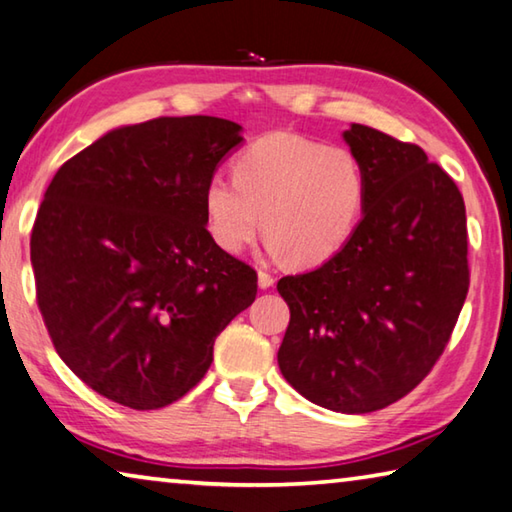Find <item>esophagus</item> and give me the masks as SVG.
I'll return each mask as SVG.
<instances>
[{"label": "esophagus", "mask_w": 512, "mask_h": 512, "mask_svg": "<svg viewBox=\"0 0 512 512\" xmlns=\"http://www.w3.org/2000/svg\"><path fill=\"white\" fill-rule=\"evenodd\" d=\"M272 285H274L272 274H267V272H263V270H258V288H261V290H270Z\"/></svg>", "instance_id": "34e87169"}]
</instances>
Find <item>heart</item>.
<instances>
[{"instance_id":"b5f03b06","label":"heart","mask_w":512,"mask_h":512,"mask_svg":"<svg viewBox=\"0 0 512 512\" xmlns=\"http://www.w3.org/2000/svg\"><path fill=\"white\" fill-rule=\"evenodd\" d=\"M366 202L360 159L346 146L301 134L261 137L233 161V179L215 173L204 186L206 229L238 254L263 227L272 254L317 265L351 240Z\"/></svg>"}]
</instances>
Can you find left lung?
<instances>
[{
    "label": "left lung",
    "mask_w": 512,
    "mask_h": 512,
    "mask_svg": "<svg viewBox=\"0 0 512 512\" xmlns=\"http://www.w3.org/2000/svg\"><path fill=\"white\" fill-rule=\"evenodd\" d=\"M366 177L362 220L317 270L276 285L290 308L283 378L303 398L369 414L423 382L470 285L463 195L423 148L351 123Z\"/></svg>",
    "instance_id": "1"
}]
</instances>
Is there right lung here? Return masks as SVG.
Returning a JSON list of instances; mask_svg holds the SVG:
<instances>
[{
    "label": "right lung",
    "mask_w": 512,
    "mask_h": 512,
    "mask_svg": "<svg viewBox=\"0 0 512 512\" xmlns=\"http://www.w3.org/2000/svg\"><path fill=\"white\" fill-rule=\"evenodd\" d=\"M218 116L121 125L60 166L31 233L44 324L89 389L130 409L191 391L256 299V272L215 245L202 193L242 141Z\"/></svg>",
    "instance_id": "right-lung-1"
}]
</instances>
